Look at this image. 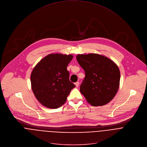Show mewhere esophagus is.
Instances as JSON below:
<instances>
[{"mask_svg": "<svg viewBox=\"0 0 147 147\" xmlns=\"http://www.w3.org/2000/svg\"><path fill=\"white\" fill-rule=\"evenodd\" d=\"M75 85H76V86L77 88V87H78V86H79V84H80V83H79V82H76L75 84Z\"/></svg>", "mask_w": 147, "mask_h": 147, "instance_id": "34e87169", "label": "esophagus"}]
</instances>
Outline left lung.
Listing matches in <instances>:
<instances>
[{
  "label": "left lung",
  "mask_w": 147,
  "mask_h": 147,
  "mask_svg": "<svg viewBox=\"0 0 147 147\" xmlns=\"http://www.w3.org/2000/svg\"><path fill=\"white\" fill-rule=\"evenodd\" d=\"M76 58L85 73L80 90L86 101L93 106L109 103L119 86L118 66L107 57L97 54H79Z\"/></svg>",
  "instance_id": "1"
}]
</instances>
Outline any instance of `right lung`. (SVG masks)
I'll list each match as a JSON object with an SVG mask.
<instances>
[{
  "mask_svg": "<svg viewBox=\"0 0 147 147\" xmlns=\"http://www.w3.org/2000/svg\"><path fill=\"white\" fill-rule=\"evenodd\" d=\"M73 56L51 54L42 58L30 75L32 91L37 100L49 109H58L65 104L76 86L69 80L67 67Z\"/></svg>",
  "mask_w": 147,
  "mask_h": 147,
  "instance_id": "add662e5",
  "label": "right lung"
}]
</instances>
